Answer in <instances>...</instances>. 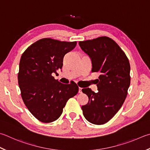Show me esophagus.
I'll list each match as a JSON object with an SVG mask.
<instances>
[{
	"mask_svg": "<svg viewBox=\"0 0 150 150\" xmlns=\"http://www.w3.org/2000/svg\"><path fill=\"white\" fill-rule=\"evenodd\" d=\"M79 93H82V88L81 87H79Z\"/></svg>",
	"mask_w": 150,
	"mask_h": 150,
	"instance_id": "1",
	"label": "esophagus"
}]
</instances>
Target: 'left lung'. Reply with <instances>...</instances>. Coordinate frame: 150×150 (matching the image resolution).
Here are the masks:
<instances>
[{
	"mask_svg": "<svg viewBox=\"0 0 150 150\" xmlns=\"http://www.w3.org/2000/svg\"><path fill=\"white\" fill-rule=\"evenodd\" d=\"M81 48L92 61V72L99 73L98 92L82 89L88 102L82 106L83 115L94 125L108 122L123 104L130 83L129 59L113 39L101 37L80 41Z\"/></svg>",
	"mask_w": 150,
	"mask_h": 150,
	"instance_id": "obj_1",
	"label": "left lung"
}]
</instances>
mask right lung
<instances>
[{
	"label": "right lung",
	"instance_id": "add662e5",
	"mask_svg": "<svg viewBox=\"0 0 150 150\" xmlns=\"http://www.w3.org/2000/svg\"><path fill=\"white\" fill-rule=\"evenodd\" d=\"M77 42L42 39L26 49L21 55L18 84L23 101L35 118L42 122L58 119L70 98L77 94L75 83L62 84L52 76L63 66L65 54Z\"/></svg>",
	"mask_w": 150,
	"mask_h": 150
}]
</instances>
